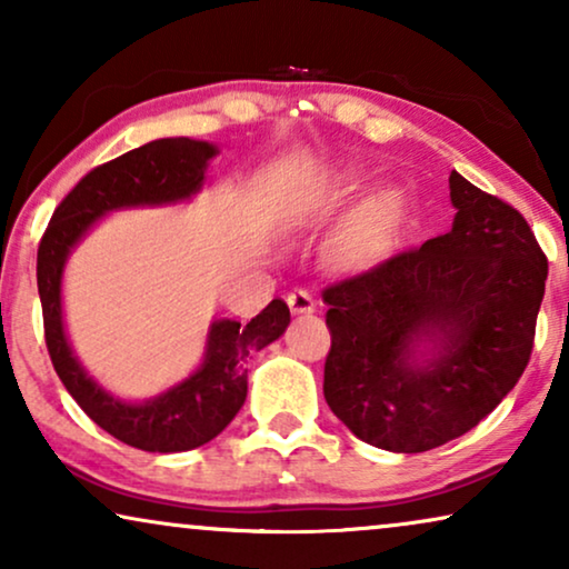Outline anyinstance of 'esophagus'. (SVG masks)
Returning <instances> with one entry per match:
<instances>
[{"label":"esophagus","instance_id":"obj_1","mask_svg":"<svg viewBox=\"0 0 569 569\" xmlns=\"http://www.w3.org/2000/svg\"><path fill=\"white\" fill-rule=\"evenodd\" d=\"M287 306H290L292 313H313L318 300L308 290H295L287 295Z\"/></svg>","mask_w":569,"mask_h":569}]
</instances>
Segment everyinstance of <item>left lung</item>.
Masks as SVG:
<instances>
[{
  "label": "left lung",
  "mask_w": 569,
  "mask_h": 569,
  "mask_svg": "<svg viewBox=\"0 0 569 569\" xmlns=\"http://www.w3.org/2000/svg\"><path fill=\"white\" fill-rule=\"evenodd\" d=\"M448 181L458 212L446 236L323 290L326 403L393 453L461 438L512 391L549 274L518 209L456 170Z\"/></svg>",
  "instance_id": "1"
}]
</instances>
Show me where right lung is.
Segmentation results:
<instances>
[{"instance_id":"obj_1","label":"right lung","mask_w":569,"mask_h":569,"mask_svg":"<svg viewBox=\"0 0 569 569\" xmlns=\"http://www.w3.org/2000/svg\"><path fill=\"white\" fill-rule=\"evenodd\" d=\"M217 147L189 137L154 139L121 158L92 168L61 199L38 246V295L53 370L72 399L116 440L150 453H181L217 438L243 407L248 393L246 360L279 339L290 323L284 300H271L246 326L214 321L207 355L197 372L144 403L106 393L69 347L61 318V271L67 256L100 217L123 207L173 204L193 197L207 178Z\"/></svg>"}]
</instances>
